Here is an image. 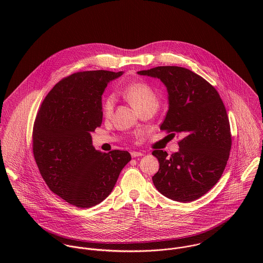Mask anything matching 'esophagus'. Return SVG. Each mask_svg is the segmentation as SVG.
I'll list each match as a JSON object with an SVG mask.
<instances>
[{
	"instance_id": "34e87169",
	"label": "esophagus",
	"mask_w": 263,
	"mask_h": 263,
	"mask_svg": "<svg viewBox=\"0 0 263 263\" xmlns=\"http://www.w3.org/2000/svg\"><path fill=\"white\" fill-rule=\"evenodd\" d=\"M130 155L133 158H137V157H142L144 154L142 152H132Z\"/></svg>"
}]
</instances>
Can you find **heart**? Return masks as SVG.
I'll return each instance as SVG.
<instances>
[{
	"label": "heart",
	"instance_id": "heart-1",
	"mask_svg": "<svg viewBox=\"0 0 263 263\" xmlns=\"http://www.w3.org/2000/svg\"><path fill=\"white\" fill-rule=\"evenodd\" d=\"M122 95L138 111L149 105L158 106V97L149 84L145 82H133L122 89ZM114 97L108 96L103 100L102 111L105 115L111 112Z\"/></svg>",
	"mask_w": 263,
	"mask_h": 263
}]
</instances>
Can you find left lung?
Instances as JSON below:
<instances>
[{
    "label": "left lung",
    "mask_w": 263,
    "mask_h": 263,
    "mask_svg": "<svg viewBox=\"0 0 263 263\" xmlns=\"http://www.w3.org/2000/svg\"><path fill=\"white\" fill-rule=\"evenodd\" d=\"M139 75L160 79L168 91L169 109L160 128L181 134L179 151H153L160 163L154 185L166 197L193 201L221 178L230 156L232 137L225 105L214 86L192 71L156 67Z\"/></svg>",
    "instance_id": "8db88e82"
}]
</instances>
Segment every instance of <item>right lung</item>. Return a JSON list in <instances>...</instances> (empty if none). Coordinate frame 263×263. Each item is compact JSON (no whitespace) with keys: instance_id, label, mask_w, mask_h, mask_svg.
I'll return each mask as SVG.
<instances>
[{"instance_id":"add662e5","label":"right lung","mask_w":263,"mask_h":263,"mask_svg":"<svg viewBox=\"0 0 263 263\" xmlns=\"http://www.w3.org/2000/svg\"><path fill=\"white\" fill-rule=\"evenodd\" d=\"M121 75L99 70L64 78L38 110L32 149L39 172L53 193L77 208L103 201L132 159L127 151L95 150L91 138L102 123L101 96Z\"/></svg>"}]
</instances>
